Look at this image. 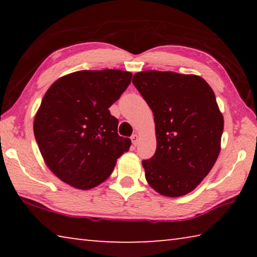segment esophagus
Here are the masks:
<instances>
[{"mask_svg": "<svg viewBox=\"0 0 257 257\" xmlns=\"http://www.w3.org/2000/svg\"><path fill=\"white\" fill-rule=\"evenodd\" d=\"M130 138H132V142H133V144L135 145V146H136L137 144H138V136H137V135L136 134H135V135H133V136L132 137H130Z\"/></svg>", "mask_w": 257, "mask_h": 257, "instance_id": "34e87169", "label": "esophagus"}]
</instances>
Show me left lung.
Wrapping results in <instances>:
<instances>
[{"label": "left lung", "mask_w": 257, "mask_h": 257, "mask_svg": "<svg viewBox=\"0 0 257 257\" xmlns=\"http://www.w3.org/2000/svg\"><path fill=\"white\" fill-rule=\"evenodd\" d=\"M134 77L155 122V154L143 161L146 180L163 196H184L201 184L220 153L223 116L214 92L196 75L147 70Z\"/></svg>", "instance_id": "left-lung-1"}]
</instances>
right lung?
Instances as JSON below:
<instances>
[{
	"mask_svg": "<svg viewBox=\"0 0 257 257\" xmlns=\"http://www.w3.org/2000/svg\"><path fill=\"white\" fill-rule=\"evenodd\" d=\"M122 70H81L47 89L34 119V134L50 170L87 190L106 180L132 141L118 135L110 107L132 81Z\"/></svg>",
	"mask_w": 257,
	"mask_h": 257,
	"instance_id": "obj_1",
	"label": "right lung"
}]
</instances>
